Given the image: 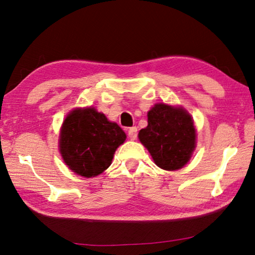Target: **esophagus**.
<instances>
[{
    "label": "esophagus",
    "instance_id": "obj_1",
    "mask_svg": "<svg viewBox=\"0 0 255 255\" xmlns=\"http://www.w3.org/2000/svg\"><path fill=\"white\" fill-rule=\"evenodd\" d=\"M137 135H138V132H137V128H136V127L129 128V130H128V137L130 138L131 140H135L136 138H137Z\"/></svg>",
    "mask_w": 255,
    "mask_h": 255
}]
</instances>
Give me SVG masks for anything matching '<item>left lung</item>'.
Instances as JSON below:
<instances>
[{"label":"left lung","mask_w":255,"mask_h":255,"mask_svg":"<svg viewBox=\"0 0 255 255\" xmlns=\"http://www.w3.org/2000/svg\"><path fill=\"white\" fill-rule=\"evenodd\" d=\"M148 126L138 133L158 167L176 170L191 159L196 146V130L186 110L156 104L147 114Z\"/></svg>","instance_id":"8db88e82"}]
</instances>
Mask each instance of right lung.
<instances>
[{
	"mask_svg": "<svg viewBox=\"0 0 255 255\" xmlns=\"http://www.w3.org/2000/svg\"><path fill=\"white\" fill-rule=\"evenodd\" d=\"M126 133L95 108H76L67 116L60 131L63 161L73 173L95 177L107 169Z\"/></svg>",
	"mask_w": 255,
	"mask_h": 255,
	"instance_id": "right-lung-1",
	"label": "right lung"
}]
</instances>
